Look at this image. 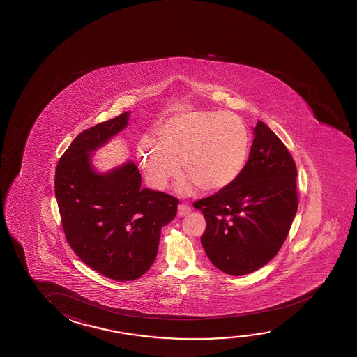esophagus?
<instances>
[{
  "label": "esophagus",
  "instance_id": "esophagus-1",
  "mask_svg": "<svg viewBox=\"0 0 357 357\" xmlns=\"http://www.w3.org/2000/svg\"><path fill=\"white\" fill-rule=\"evenodd\" d=\"M191 213V208L188 207L187 204H178V209H177V215L178 217H185L187 214Z\"/></svg>",
  "mask_w": 357,
  "mask_h": 357
}]
</instances>
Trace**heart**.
<instances>
[{
	"label": "heart",
	"mask_w": 357,
	"mask_h": 357,
	"mask_svg": "<svg viewBox=\"0 0 357 357\" xmlns=\"http://www.w3.org/2000/svg\"><path fill=\"white\" fill-rule=\"evenodd\" d=\"M158 143L143 138L139 159L150 183L162 190L178 175L187 174L177 191L188 195L198 186L217 192L238 180L250 151V133L231 113L182 107L158 130Z\"/></svg>",
	"instance_id": "1"
}]
</instances>
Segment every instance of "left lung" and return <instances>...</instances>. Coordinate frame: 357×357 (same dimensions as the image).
<instances>
[{"instance_id":"obj_1","label":"left lung","mask_w":357,"mask_h":357,"mask_svg":"<svg viewBox=\"0 0 357 357\" xmlns=\"http://www.w3.org/2000/svg\"><path fill=\"white\" fill-rule=\"evenodd\" d=\"M236 181L193 203L207 228L203 249L220 271L243 276L265 266L281 249L298 209L297 167L284 144L259 121Z\"/></svg>"}]
</instances>
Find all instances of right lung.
Segmentation results:
<instances>
[{
    "label": "right lung",
    "mask_w": 357,
    "mask_h": 357,
    "mask_svg": "<svg viewBox=\"0 0 357 357\" xmlns=\"http://www.w3.org/2000/svg\"><path fill=\"white\" fill-rule=\"evenodd\" d=\"M130 112L79 134L55 170V196L65 236L75 254L92 270L119 282L149 270L161 228L177 213L178 199L140 188L133 161L106 172L92 164L97 149L127 127Z\"/></svg>",
    "instance_id": "1"
}]
</instances>
